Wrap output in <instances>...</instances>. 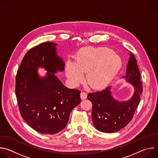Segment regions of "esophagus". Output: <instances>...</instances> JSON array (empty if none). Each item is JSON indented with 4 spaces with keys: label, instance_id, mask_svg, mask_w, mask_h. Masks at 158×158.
<instances>
[{
    "label": "esophagus",
    "instance_id": "obj_1",
    "mask_svg": "<svg viewBox=\"0 0 158 158\" xmlns=\"http://www.w3.org/2000/svg\"><path fill=\"white\" fill-rule=\"evenodd\" d=\"M81 98L82 100L85 99L87 98V94L85 92H81Z\"/></svg>",
    "mask_w": 158,
    "mask_h": 158
}]
</instances>
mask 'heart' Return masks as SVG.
<instances>
[{"label": "heart", "instance_id": "b5f03b06", "mask_svg": "<svg viewBox=\"0 0 158 158\" xmlns=\"http://www.w3.org/2000/svg\"><path fill=\"white\" fill-rule=\"evenodd\" d=\"M122 65L119 56L104 48H89L81 51L76 63L68 61L65 73L71 83L76 85L86 74V82L93 88H100L109 84L118 74Z\"/></svg>", "mask_w": 158, "mask_h": 158}]
</instances>
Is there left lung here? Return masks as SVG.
<instances>
[{"label": "left lung", "instance_id": "1", "mask_svg": "<svg viewBox=\"0 0 158 158\" xmlns=\"http://www.w3.org/2000/svg\"><path fill=\"white\" fill-rule=\"evenodd\" d=\"M130 55L124 77L134 85L135 91L129 101L121 102L114 99L109 86L87 95V99L93 104V124L101 132H114L125 127L132 120L140 102L143 92L140 73L136 58L131 53Z\"/></svg>", "mask_w": 158, "mask_h": 158}]
</instances>
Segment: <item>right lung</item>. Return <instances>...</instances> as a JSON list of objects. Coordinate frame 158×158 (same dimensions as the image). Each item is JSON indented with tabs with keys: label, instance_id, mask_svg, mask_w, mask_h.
Instances as JSON below:
<instances>
[{
	"label": "right lung",
	"instance_id": "right-lung-1",
	"mask_svg": "<svg viewBox=\"0 0 158 158\" xmlns=\"http://www.w3.org/2000/svg\"><path fill=\"white\" fill-rule=\"evenodd\" d=\"M57 44L42 43L24 56L15 77V95L20 115L35 131L54 134L62 130L71 110L81 102L80 91L65 87L54 75L64 70V63L56 52ZM48 71L38 77L36 69Z\"/></svg>",
	"mask_w": 158,
	"mask_h": 158
}]
</instances>
